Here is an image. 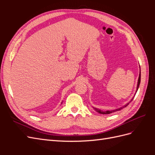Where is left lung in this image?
<instances>
[{
  "label": "left lung",
  "instance_id": "1",
  "mask_svg": "<svg viewBox=\"0 0 155 155\" xmlns=\"http://www.w3.org/2000/svg\"><path fill=\"white\" fill-rule=\"evenodd\" d=\"M141 78V75H140H140H139V78H138V85H137V91H138V87H139V85H140V79ZM133 99H132L131 100V101H132ZM130 101L129 102V103H130ZM129 103H128L127 104V105H125L124 107H121V108H120V109H116V110H107V111H102V110H100V109H96V108H94V109L95 110H96L97 112H99V113H100V114H111V113H112V112H116V111H118V110H121L123 109V108H124V107H127V106L129 104Z\"/></svg>",
  "mask_w": 155,
  "mask_h": 155
}]
</instances>
